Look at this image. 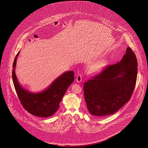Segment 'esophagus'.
Masks as SVG:
<instances>
[{
    "label": "esophagus",
    "mask_w": 148,
    "mask_h": 148,
    "mask_svg": "<svg viewBox=\"0 0 148 148\" xmlns=\"http://www.w3.org/2000/svg\"><path fill=\"white\" fill-rule=\"evenodd\" d=\"M76 82H78V83H79V82H81L82 81V76H81V75L79 74V75H77V77H76Z\"/></svg>",
    "instance_id": "esophagus-1"
}]
</instances>
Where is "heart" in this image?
Instances as JSON below:
<instances>
[{
	"label": "heart",
	"mask_w": 148,
	"mask_h": 148,
	"mask_svg": "<svg viewBox=\"0 0 148 148\" xmlns=\"http://www.w3.org/2000/svg\"><path fill=\"white\" fill-rule=\"evenodd\" d=\"M106 65L107 61L105 60L98 61L96 64L90 67L89 69V72L92 75H97L101 72Z\"/></svg>",
	"instance_id": "obj_1"
}]
</instances>
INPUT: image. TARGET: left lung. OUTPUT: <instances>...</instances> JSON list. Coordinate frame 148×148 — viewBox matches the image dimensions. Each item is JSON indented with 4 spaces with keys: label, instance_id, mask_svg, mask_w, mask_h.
I'll return each instance as SVG.
<instances>
[{
    "label": "left lung",
    "instance_id": "1",
    "mask_svg": "<svg viewBox=\"0 0 148 148\" xmlns=\"http://www.w3.org/2000/svg\"><path fill=\"white\" fill-rule=\"evenodd\" d=\"M137 75V59L127 47L119 62L109 66L84 84V99L90 114L101 118L118 111L130 101Z\"/></svg>",
    "mask_w": 148,
    "mask_h": 148
}]
</instances>
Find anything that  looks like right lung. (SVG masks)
Here are the masks:
<instances>
[{
  "label": "right lung",
  "mask_w": 148,
  "mask_h": 148,
  "mask_svg": "<svg viewBox=\"0 0 148 148\" xmlns=\"http://www.w3.org/2000/svg\"><path fill=\"white\" fill-rule=\"evenodd\" d=\"M20 53H18L13 65L12 78L15 89L22 106L30 114L47 118L53 115L58 110L59 104L69 86L74 80L72 71L63 73L43 91L37 92L23 88L18 82L15 68Z\"/></svg>",
  "instance_id": "add662e5"
}]
</instances>
